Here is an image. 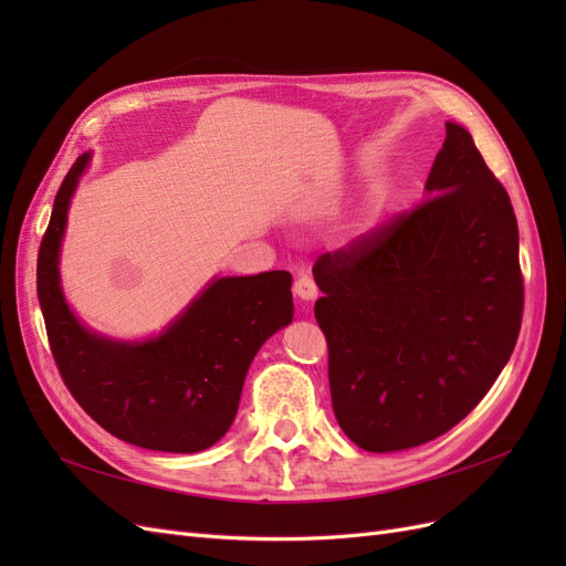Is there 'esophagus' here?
Returning <instances> with one entry per match:
<instances>
[{
    "label": "esophagus",
    "instance_id": "esophagus-1",
    "mask_svg": "<svg viewBox=\"0 0 566 566\" xmlns=\"http://www.w3.org/2000/svg\"><path fill=\"white\" fill-rule=\"evenodd\" d=\"M293 290H295V295H297L302 302H314V300L318 297V287H316L314 279L306 276V273H302V276L295 281Z\"/></svg>",
    "mask_w": 566,
    "mask_h": 566
}]
</instances>
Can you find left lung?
Returning a JSON list of instances; mask_svg holds the SVG:
<instances>
[{"instance_id":"8db88e82","label":"left lung","mask_w":566,"mask_h":566,"mask_svg":"<svg viewBox=\"0 0 566 566\" xmlns=\"http://www.w3.org/2000/svg\"><path fill=\"white\" fill-rule=\"evenodd\" d=\"M424 191L314 264L335 418L373 453L449 432L486 397L522 328L517 217L465 127L447 123Z\"/></svg>"}]
</instances>
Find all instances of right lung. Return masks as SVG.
Returning a JSON list of instances; mask_svg holds the SVG:
<instances>
[{
  "mask_svg": "<svg viewBox=\"0 0 566 566\" xmlns=\"http://www.w3.org/2000/svg\"><path fill=\"white\" fill-rule=\"evenodd\" d=\"M87 165L84 153L65 175L38 254V297L61 378L117 439L167 453L210 449L229 432L254 354L293 321V276L214 279L163 335L98 337L67 310L59 279L67 205Z\"/></svg>",
  "mask_w": 566,
  "mask_h": 566,
  "instance_id": "right-lung-1",
  "label": "right lung"
}]
</instances>
